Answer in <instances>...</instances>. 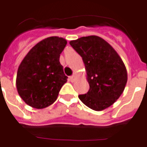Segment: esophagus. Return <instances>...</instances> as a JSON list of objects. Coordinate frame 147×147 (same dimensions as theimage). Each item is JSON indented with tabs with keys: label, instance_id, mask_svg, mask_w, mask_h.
Instances as JSON below:
<instances>
[{
	"label": "esophagus",
	"instance_id": "obj_1",
	"mask_svg": "<svg viewBox=\"0 0 147 147\" xmlns=\"http://www.w3.org/2000/svg\"><path fill=\"white\" fill-rule=\"evenodd\" d=\"M70 81L74 82L75 80H76V76H75L74 74L72 75V76H71V77H70Z\"/></svg>",
	"mask_w": 147,
	"mask_h": 147
}]
</instances>
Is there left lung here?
Here are the masks:
<instances>
[{
  "mask_svg": "<svg viewBox=\"0 0 147 147\" xmlns=\"http://www.w3.org/2000/svg\"><path fill=\"white\" fill-rule=\"evenodd\" d=\"M81 56L90 90L79 95L80 100L92 110H105L115 103L124 90L127 72L117 51L103 38L88 36L70 41Z\"/></svg>",
  "mask_w": 147,
  "mask_h": 147,
  "instance_id": "1",
  "label": "left lung"
}]
</instances>
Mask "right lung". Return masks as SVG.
<instances>
[{"instance_id":"add662e5","label":"right lung","mask_w":147,"mask_h":147,"mask_svg":"<svg viewBox=\"0 0 147 147\" xmlns=\"http://www.w3.org/2000/svg\"><path fill=\"white\" fill-rule=\"evenodd\" d=\"M62 37L45 38L21 61L17 74L16 86L20 96L36 109H43L55 102L61 87L67 81L60 56L67 45Z\"/></svg>"}]
</instances>
